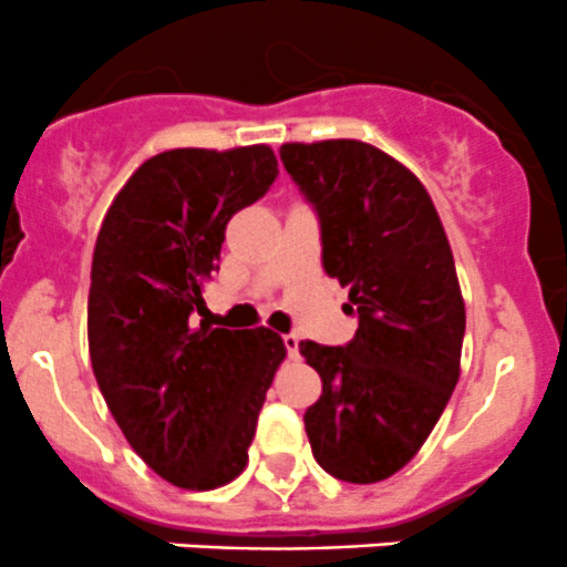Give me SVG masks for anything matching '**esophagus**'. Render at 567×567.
I'll return each mask as SVG.
<instances>
[{"mask_svg": "<svg viewBox=\"0 0 567 567\" xmlns=\"http://www.w3.org/2000/svg\"><path fill=\"white\" fill-rule=\"evenodd\" d=\"M282 342H285V351H288L290 359L299 357V337H296V334H285Z\"/></svg>", "mask_w": 567, "mask_h": 567, "instance_id": "obj_1", "label": "esophagus"}]
</instances>
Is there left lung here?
<instances>
[{"mask_svg": "<svg viewBox=\"0 0 567 567\" xmlns=\"http://www.w3.org/2000/svg\"><path fill=\"white\" fill-rule=\"evenodd\" d=\"M279 158L359 318L348 346L299 342L323 381L305 414L312 455L331 477L379 483L420 453L458 384L466 307L453 249L420 177L379 147L288 142Z\"/></svg>", "mask_w": 567, "mask_h": 567, "instance_id": "left-lung-1", "label": "left lung"}]
</instances>
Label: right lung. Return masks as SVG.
Returning <instances> with one entry per match:
<instances>
[{
  "mask_svg": "<svg viewBox=\"0 0 567 567\" xmlns=\"http://www.w3.org/2000/svg\"><path fill=\"white\" fill-rule=\"evenodd\" d=\"M279 175L268 145L147 158L109 205L93 251L87 340L114 422L158 477L210 491L249 461L285 359L271 329L194 323L225 227Z\"/></svg>",
  "mask_w": 567,
  "mask_h": 567,
  "instance_id": "1",
  "label": "right lung"
}]
</instances>
